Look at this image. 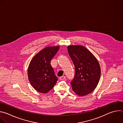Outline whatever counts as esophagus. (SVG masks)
Segmentation results:
<instances>
[{
	"label": "esophagus",
	"instance_id": "esophagus-1",
	"mask_svg": "<svg viewBox=\"0 0 123 123\" xmlns=\"http://www.w3.org/2000/svg\"><path fill=\"white\" fill-rule=\"evenodd\" d=\"M66 78V77L65 76H61L59 77V79L60 80H65Z\"/></svg>",
	"mask_w": 123,
	"mask_h": 123
}]
</instances>
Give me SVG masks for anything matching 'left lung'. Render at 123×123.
Returning <instances> with one entry per match:
<instances>
[{"label":"left lung","mask_w":123,"mask_h":123,"mask_svg":"<svg viewBox=\"0 0 123 123\" xmlns=\"http://www.w3.org/2000/svg\"><path fill=\"white\" fill-rule=\"evenodd\" d=\"M68 51L75 70L74 79L71 82L73 90L80 96L91 93L96 88L101 76L97 59L83 46H68Z\"/></svg>","instance_id":"left-lung-1"}]
</instances>
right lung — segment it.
Listing matches in <instances>:
<instances>
[{"instance_id":"1","label":"right lung","mask_w":123,"mask_h":123,"mask_svg":"<svg viewBox=\"0 0 123 123\" xmlns=\"http://www.w3.org/2000/svg\"><path fill=\"white\" fill-rule=\"evenodd\" d=\"M59 49V46L47 47L35 55L30 63L28 68L29 80L33 88L40 93L49 92L58 80L50 61Z\"/></svg>"}]
</instances>
